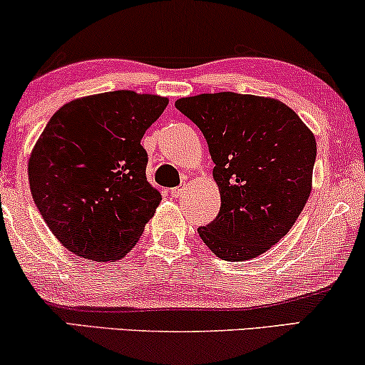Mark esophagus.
Segmentation results:
<instances>
[{
  "mask_svg": "<svg viewBox=\"0 0 365 365\" xmlns=\"http://www.w3.org/2000/svg\"><path fill=\"white\" fill-rule=\"evenodd\" d=\"M182 192H184V187H174V189H171V196L173 197H179Z\"/></svg>",
  "mask_w": 365,
  "mask_h": 365,
  "instance_id": "34e87169",
  "label": "esophagus"
}]
</instances>
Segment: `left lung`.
I'll return each mask as SVG.
<instances>
[{"instance_id":"1","label":"left lung","mask_w":365,"mask_h":365,"mask_svg":"<svg viewBox=\"0 0 365 365\" xmlns=\"http://www.w3.org/2000/svg\"><path fill=\"white\" fill-rule=\"evenodd\" d=\"M176 108L200 127L220 187L216 220L197 228L226 262L252 259L278 243L312 191L317 144L280 101L235 92L184 97Z\"/></svg>"}]
</instances>
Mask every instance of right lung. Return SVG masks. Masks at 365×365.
I'll list each match as a JSON object with an SVG mask.
<instances>
[{"instance_id":"right-lung-1","label":"right lung","mask_w":365,"mask_h":365,"mask_svg":"<svg viewBox=\"0 0 365 365\" xmlns=\"http://www.w3.org/2000/svg\"><path fill=\"white\" fill-rule=\"evenodd\" d=\"M168 103L115 90L53 113L31 150L28 179L38 211L68 252L110 262L134 248L163 200L145 178L140 139Z\"/></svg>"}]
</instances>
